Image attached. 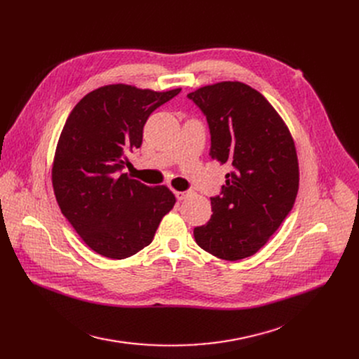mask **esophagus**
Wrapping results in <instances>:
<instances>
[{"mask_svg":"<svg viewBox=\"0 0 359 359\" xmlns=\"http://www.w3.org/2000/svg\"><path fill=\"white\" fill-rule=\"evenodd\" d=\"M175 195H176L177 201H184V199L187 198V195H189V194H187V192H180V191H176V192H175Z\"/></svg>","mask_w":359,"mask_h":359,"instance_id":"1","label":"esophagus"}]
</instances>
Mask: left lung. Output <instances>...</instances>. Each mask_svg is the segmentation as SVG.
Segmentation results:
<instances>
[{"mask_svg": "<svg viewBox=\"0 0 359 359\" xmlns=\"http://www.w3.org/2000/svg\"><path fill=\"white\" fill-rule=\"evenodd\" d=\"M211 132V158L230 164L212 215L194 230L198 246L224 260L257 253L292 210L299 183L295 144L273 106L250 86L221 81L187 94Z\"/></svg>", "mask_w": 359, "mask_h": 359, "instance_id": "1", "label": "left lung"}]
</instances>
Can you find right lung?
<instances>
[{"mask_svg":"<svg viewBox=\"0 0 359 359\" xmlns=\"http://www.w3.org/2000/svg\"><path fill=\"white\" fill-rule=\"evenodd\" d=\"M180 90L103 86L75 104L62 128L52 165L55 198L83 241L104 257L142 250L173 210L167 186L149 187L122 170L142 144L148 116Z\"/></svg>","mask_w":359,"mask_h":359,"instance_id":"1","label":"right lung"}]
</instances>
